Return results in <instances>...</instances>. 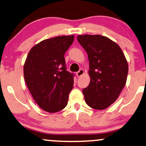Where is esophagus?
<instances>
[{
	"label": "esophagus",
	"instance_id": "34e87169",
	"mask_svg": "<svg viewBox=\"0 0 146 146\" xmlns=\"http://www.w3.org/2000/svg\"><path fill=\"white\" fill-rule=\"evenodd\" d=\"M84 71L83 69H80L78 72H77V73H76L77 76L78 77L82 76V75H84Z\"/></svg>",
	"mask_w": 146,
	"mask_h": 146
}]
</instances>
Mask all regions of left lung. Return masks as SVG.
<instances>
[{
    "instance_id": "obj_1",
    "label": "left lung",
    "mask_w": 146,
    "mask_h": 146,
    "mask_svg": "<svg viewBox=\"0 0 146 146\" xmlns=\"http://www.w3.org/2000/svg\"><path fill=\"white\" fill-rule=\"evenodd\" d=\"M79 43L88 53L89 86L83 90L90 107L104 110L115 102L126 84L128 63L118 44L100 35H79Z\"/></svg>"
}]
</instances>
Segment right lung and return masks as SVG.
Returning <instances> with one entry per match:
<instances>
[{"label": "right lung", "mask_w": 146, "mask_h": 146, "mask_svg": "<svg viewBox=\"0 0 146 146\" xmlns=\"http://www.w3.org/2000/svg\"><path fill=\"white\" fill-rule=\"evenodd\" d=\"M74 36L44 40L32 48L23 66L25 84L44 111L54 113L67 105L73 87V74L66 70L64 54Z\"/></svg>", "instance_id": "add662e5"}]
</instances>
